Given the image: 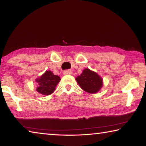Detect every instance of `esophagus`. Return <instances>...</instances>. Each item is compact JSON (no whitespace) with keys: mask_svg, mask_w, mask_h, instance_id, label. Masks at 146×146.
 <instances>
[{"mask_svg":"<svg viewBox=\"0 0 146 146\" xmlns=\"http://www.w3.org/2000/svg\"><path fill=\"white\" fill-rule=\"evenodd\" d=\"M64 75H71L72 74V71L71 70H66L64 71Z\"/></svg>","mask_w":146,"mask_h":146,"instance_id":"1","label":"esophagus"}]
</instances>
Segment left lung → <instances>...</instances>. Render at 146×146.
<instances>
[{"label": "left lung", "instance_id": "1", "mask_svg": "<svg viewBox=\"0 0 146 146\" xmlns=\"http://www.w3.org/2000/svg\"><path fill=\"white\" fill-rule=\"evenodd\" d=\"M80 87L90 93H96L102 87V78L97 73L89 70H84L82 74L76 78Z\"/></svg>", "mask_w": 146, "mask_h": 146}]
</instances>
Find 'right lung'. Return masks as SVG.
Returning a JSON list of instances; mask_svg holds the SVG:
<instances>
[{
  "label": "right lung",
  "instance_id": "add662e5",
  "mask_svg": "<svg viewBox=\"0 0 146 146\" xmlns=\"http://www.w3.org/2000/svg\"><path fill=\"white\" fill-rule=\"evenodd\" d=\"M60 80V76L55 75L51 71H46L40 77L36 79V82L38 85L36 91L43 95H51L55 90V87Z\"/></svg>",
  "mask_w": 146,
  "mask_h": 146
}]
</instances>
